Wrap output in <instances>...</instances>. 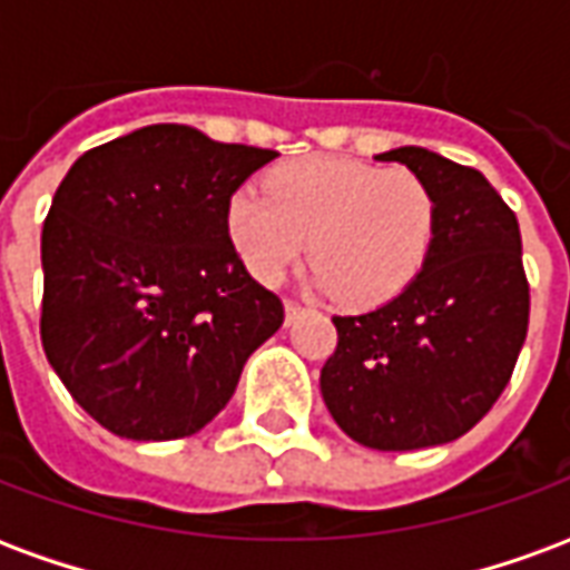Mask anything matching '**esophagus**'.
Here are the masks:
<instances>
[{
    "label": "esophagus",
    "mask_w": 570,
    "mask_h": 570,
    "mask_svg": "<svg viewBox=\"0 0 570 570\" xmlns=\"http://www.w3.org/2000/svg\"><path fill=\"white\" fill-rule=\"evenodd\" d=\"M284 311H286V323H296L308 308H305V305H298V302H293V298H286Z\"/></svg>",
    "instance_id": "34e87169"
}]
</instances>
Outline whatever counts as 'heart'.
Returning a JSON list of instances; mask_svg holds the SVG:
<instances>
[{
  "label": "heart",
  "mask_w": 570,
  "mask_h": 570,
  "mask_svg": "<svg viewBox=\"0 0 570 570\" xmlns=\"http://www.w3.org/2000/svg\"><path fill=\"white\" fill-rule=\"evenodd\" d=\"M237 188L225 225L259 284H277L308 249L314 284L366 308L403 293L428 259L436 200L412 170L347 158H305Z\"/></svg>",
  "instance_id": "1"
}]
</instances>
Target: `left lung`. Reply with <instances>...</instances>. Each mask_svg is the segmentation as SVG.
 Returning a JSON list of instances; mask_svg holds the SVG:
<instances>
[{
  "label": "left lung",
  "mask_w": 570,
  "mask_h": 570,
  "mask_svg": "<svg viewBox=\"0 0 570 570\" xmlns=\"http://www.w3.org/2000/svg\"><path fill=\"white\" fill-rule=\"evenodd\" d=\"M375 158L428 183L433 240L400 296L333 317L338 345L321 394L354 442L412 452L464 436L503 394L525 345L528 281L515 213L479 170L421 146Z\"/></svg>",
  "instance_id": "left-lung-1"
}]
</instances>
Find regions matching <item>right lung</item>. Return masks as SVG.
Listing matches in <instances>:
<instances>
[{
  "instance_id": "right-lung-1",
  "label": "right lung",
  "mask_w": 570,
  "mask_h": 570,
  "mask_svg": "<svg viewBox=\"0 0 570 570\" xmlns=\"http://www.w3.org/2000/svg\"><path fill=\"white\" fill-rule=\"evenodd\" d=\"M277 151L149 125L85 151L42 228V347L72 400L125 440L210 424L284 323L225 210Z\"/></svg>"
}]
</instances>
